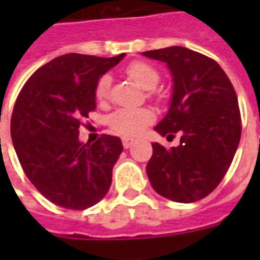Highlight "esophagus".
Returning <instances> with one entry per match:
<instances>
[{
  "label": "esophagus",
  "instance_id": "1",
  "mask_svg": "<svg viewBox=\"0 0 260 260\" xmlns=\"http://www.w3.org/2000/svg\"><path fill=\"white\" fill-rule=\"evenodd\" d=\"M132 143H134V142H132V139H126V138H124V139H122V145H124L125 149H129V147L132 146Z\"/></svg>",
  "mask_w": 260,
  "mask_h": 260
}]
</instances>
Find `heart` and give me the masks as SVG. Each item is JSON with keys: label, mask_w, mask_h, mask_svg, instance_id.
Segmentation results:
<instances>
[{"label": "heart", "mask_w": 260, "mask_h": 260, "mask_svg": "<svg viewBox=\"0 0 260 260\" xmlns=\"http://www.w3.org/2000/svg\"><path fill=\"white\" fill-rule=\"evenodd\" d=\"M126 75L141 86L145 90H150L158 82V72L152 65L135 61L126 67ZM111 85V78L108 75L102 76L96 86V97L99 100H104L108 96ZM156 118V115L149 108H118L108 117V125L114 134L124 138H134L139 135L142 131L150 125Z\"/></svg>", "instance_id": "obj_1"}]
</instances>
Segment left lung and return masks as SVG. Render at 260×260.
<instances>
[{
    "mask_svg": "<svg viewBox=\"0 0 260 260\" xmlns=\"http://www.w3.org/2000/svg\"><path fill=\"white\" fill-rule=\"evenodd\" d=\"M142 55L164 62L173 80L169 111L154 131L167 138L181 134L177 147L153 143L149 181L170 201H201L223 180L240 143L234 87L216 61L189 48L173 46Z\"/></svg>",
    "mask_w": 260,
    "mask_h": 260,
    "instance_id": "obj_1",
    "label": "left lung"
}]
</instances>
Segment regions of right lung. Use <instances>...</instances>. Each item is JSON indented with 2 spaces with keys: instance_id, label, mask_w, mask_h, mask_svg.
Here are the masks:
<instances>
[{
  "instance_id": "right-lung-1",
  "label": "right lung",
  "mask_w": 260,
  "mask_h": 260,
  "mask_svg": "<svg viewBox=\"0 0 260 260\" xmlns=\"http://www.w3.org/2000/svg\"><path fill=\"white\" fill-rule=\"evenodd\" d=\"M124 57H57L31 75L16 99L11 119L15 152L26 177L54 205L83 210L110 189L124 149L121 139L103 135L83 143L79 126L96 108L99 79Z\"/></svg>"
}]
</instances>
